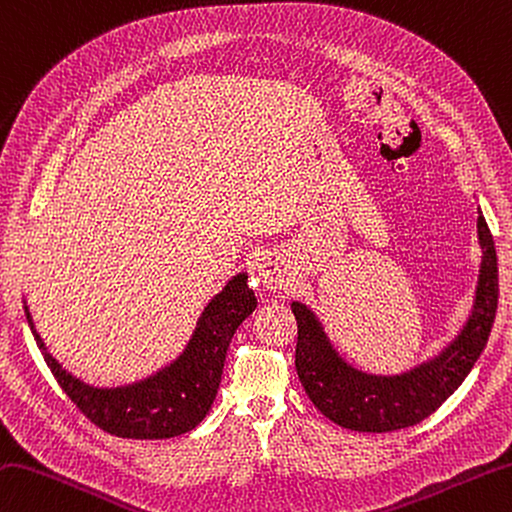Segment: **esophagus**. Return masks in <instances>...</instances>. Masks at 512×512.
<instances>
[{"label":"esophagus","instance_id":"34e87169","mask_svg":"<svg viewBox=\"0 0 512 512\" xmlns=\"http://www.w3.org/2000/svg\"><path fill=\"white\" fill-rule=\"evenodd\" d=\"M257 273H259V279H262L264 288L268 290H282V286L286 284V266L282 262V257L275 253L259 259Z\"/></svg>","mask_w":512,"mask_h":512}]
</instances>
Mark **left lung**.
Here are the masks:
<instances>
[{
  "label": "left lung",
  "instance_id": "8db88e82",
  "mask_svg": "<svg viewBox=\"0 0 512 512\" xmlns=\"http://www.w3.org/2000/svg\"><path fill=\"white\" fill-rule=\"evenodd\" d=\"M482 270L473 315L462 333L433 362L397 377L366 375L335 353L322 324L304 304L293 302L297 319L295 368L310 402L342 428L359 433H388L415 426L442 406L464 382L482 355L495 322L499 279L497 253L490 228L479 210Z\"/></svg>",
  "mask_w": 512,
  "mask_h": 512
}]
</instances>
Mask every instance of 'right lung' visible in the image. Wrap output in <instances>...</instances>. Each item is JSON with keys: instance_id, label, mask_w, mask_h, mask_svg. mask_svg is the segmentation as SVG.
I'll return each instance as SVG.
<instances>
[{"instance_id": "add662e5", "label": "right lung", "mask_w": 512, "mask_h": 512, "mask_svg": "<svg viewBox=\"0 0 512 512\" xmlns=\"http://www.w3.org/2000/svg\"><path fill=\"white\" fill-rule=\"evenodd\" d=\"M255 306L257 299L248 286V275L233 277L204 308L195 335L177 362L144 382L119 388H95L70 375L46 350L28 306L24 310L50 373L90 422L115 437L168 439L188 433L206 417L222 382L230 339Z\"/></svg>"}]
</instances>
